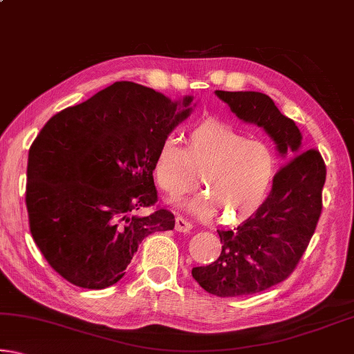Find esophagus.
<instances>
[{
	"instance_id": "obj_1",
	"label": "esophagus",
	"mask_w": 354,
	"mask_h": 354,
	"mask_svg": "<svg viewBox=\"0 0 354 354\" xmlns=\"http://www.w3.org/2000/svg\"><path fill=\"white\" fill-rule=\"evenodd\" d=\"M176 231L178 232H190L192 230H194V225L190 223V221L184 220L183 217H176Z\"/></svg>"
}]
</instances>
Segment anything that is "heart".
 <instances>
[{
  "label": "heart",
  "instance_id": "obj_1",
  "mask_svg": "<svg viewBox=\"0 0 354 354\" xmlns=\"http://www.w3.org/2000/svg\"><path fill=\"white\" fill-rule=\"evenodd\" d=\"M201 171L207 194L187 203L200 217L237 223L254 214L267 198L277 171L272 148L250 140L230 124L207 118L189 131L187 147L167 137L154 156L156 183L169 195H179L195 184Z\"/></svg>",
  "mask_w": 354,
  "mask_h": 354
}]
</instances>
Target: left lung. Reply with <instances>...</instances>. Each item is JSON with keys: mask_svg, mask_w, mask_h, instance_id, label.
Returning a JSON list of instances; mask_svg holds the SVG:
<instances>
[{"mask_svg": "<svg viewBox=\"0 0 354 354\" xmlns=\"http://www.w3.org/2000/svg\"><path fill=\"white\" fill-rule=\"evenodd\" d=\"M215 93L243 122L266 129L286 159L259 209L232 231L217 230V261L192 270L212 295H251L283 283L297 268L319 223L326 165L319 149H303L295 122L266 93Z\"/></svg>", "mask_w": 354, "mask_h": 354, "instance_id": "1", "label": "left lung"}]
</instances>
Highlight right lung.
<instances>
[{
	"instance_id": "right-lung-1",
	"label": "right lung",
	"mask_w": 354,
	"mask_h": 354,
	"mask_svg": "<svg viewBox=\"0 0 354 354\" xmlns=\"http://www.w3.org/2000/svg\"><path fill=\"white\" fill-rule=\"evenodd\" d=\"M179 103L140 84L120 81L57 112L35 137L28 158L29 230L48 263L82 289H106L123 278L145 237L175 227L156 207L153 179L160 143L187 118Z\"/></svg>"
}]
</instances>
